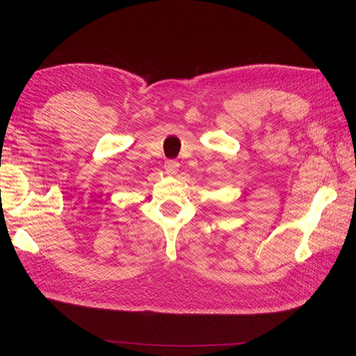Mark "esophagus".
Instances as JSON below:
<instances>
[{"label":"esophagus","mask_w":356,"mask_h":356,"mask_svg":"<svg viewBox=\"0 0 356 356\" xmlns=\"http://www.w3.org/2000/svg\"><path fill=\"white\" fill-rule=\"evenodd\" d=\"M178 168H179V163H178L177 160H168L166 163H165V170H166V174H168V175H170V177L177 175Z\"/></svg>","instance_id":"esophagus-1"}]
</instances>
